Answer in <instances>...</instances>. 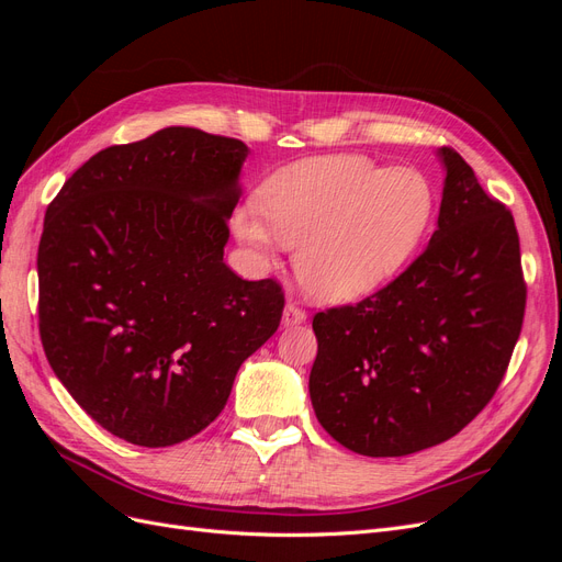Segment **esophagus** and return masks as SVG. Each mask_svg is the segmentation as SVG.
Listing matches in <instances>:
<instances>
[{
    "label": "esophagus",
    "mask_w": 562,
    "mask_h": 562,
    "mask_svg": "<svg viewBox=\"0 0 562 562\" xmlns=\"http://www.w3.org/2000/svg\"><path fill=\"white\" fill-rule=\"evenodd\" d=\"M307 321V314H304V310H300L295 302H288L283 307V326L285 328H293V326H300V323Z\"/></svg>",
    "instance_id": "34e87169"
}]
</instances>
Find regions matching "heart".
I'll use <instances>...</instances> for the list:
<instances>
[{
    "label": "heart",
    "instance_id": "obj_1",
    "mask_svg": "<svg viewBox=\"0 0 562 562\" xmlns=\"http://www.w3.org/2000/svg\"><path fill=\"white\" fill-rule=\"evenodd\" d=\"M436 215V187L417 168L330 155L281 168L234 232L260 260L295 248V274L323 302H351L394 281Z\"/></svg>",
    "mask_w": 562,
    "mask_h": 562
}]
</instances>
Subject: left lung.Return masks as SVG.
I'll return each mask as SVG.
<instances>
[{"label":"left lung","mask_w":562,"mask_h":562,"mask_svg":"<svg viewBox=\"0 0 562 562\" xmlns=\"http://www.w3.org/2000/svg\"><path fill=\"white\" fill-rule=\"evenodd\" d=\"M438 227L398 279L318 312L314 413L339 446L403 457L443 443L495 396L522 328L514 215L450 147Z\"/></svg>","instance_id":"1"}]
</instances>
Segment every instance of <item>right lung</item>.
Returning a JSON list of instances; mask_svg holds the SVG:
<instances>
[{
	"label": "right lung",
	"mask_w": 562,
	"mask_h": 562,
	"mask_svg": "<svg viewBox=\"0 0 562 562\" xmlns=\"http://www.w3.org/2000/svg\"><path fill=\"white\" fill-rule=\"evenodd\" d=\"M246 157L241 140L168 126L98 151L46 209L44 353L87 415L133 446L206 429L279 328L281 285L223 260Z\"/></svg>",
	"instance_id": "right-lung-1"
}]
</instances>
